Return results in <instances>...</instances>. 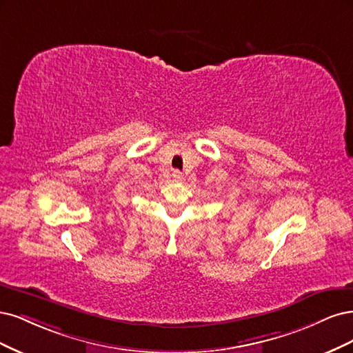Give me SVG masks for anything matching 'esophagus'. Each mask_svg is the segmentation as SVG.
I'll return each instance as SVG.
<instances>
[{"instance_id":"1","label":"esophagus","mask_w":353,"mask_h":353,"mask_svg":"<svg viewBox=\"0 0 353 353\" xmlns=\"http://www.w3.org/2000/svg\"><path fill=\"white\" fill-rule=\"evenodd\" d=\"M172 176L174 177L176 181H181V180H183V174H181V173L179 172V170H173V174H172Z\"/></svg>"}]
</instances>
